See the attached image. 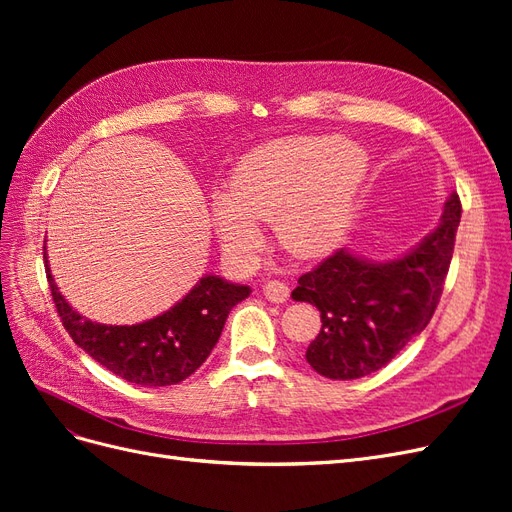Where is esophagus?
I'll use <instances>...</instances> for the list:
<instances>
[{
	"label": "esophagus",
	"instance_id": "esophagus-1",
	"mask_svg": "<svg viewBox=\"0 0 512 512\" xmlns=\"http://www.w3.org/2000/svg\"><path fill=\"white\" fill-rule=\"evenodd\" d=\"M262 292H265V297H267L271 303H284V301H288V297H290V288H288L284 282H277V280L267 282L265 288H262Z\"/></svg>",
	"mask_w": 512,
	"mask_h": 512
}]
</instances>
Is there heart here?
I'll return each instance as SVG.
<instances>
[{
  "instance_id": "b5f03b06",
  "label": "heart",
  "mask_w": 512,
  "mask_h": 512,
  "mask_svg": "<svg viewBox=\"0 0 512 512\" xmlns=\"http://www.w3.org/2000/svg\"><path fill=\"white\" fill-rule=\"evenodd\" d=\"M367 170V153L346 138L262 145L239 160L228 192L213 194L215 235L232 258H250L262 243L256 222H273L290 254L327 256L346 235Z\"/></svg>"
}]
</instances>
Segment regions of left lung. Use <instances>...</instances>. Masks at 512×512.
<instances>
[{
    "label": "left lung",
    "mask_w": 512,
    "mask_h": 512,
    "mask_svg": "<svg viewBox=\"0 0 512 512\" xmlns=\"http://www.w3.org/2000/svg\"><path fill=\"white\" fill-rule=\"evenodd\" d=\"M461 203L451 192L427 237L391 260H369L348 247L299 277L294 301L318 307L322 329L305 359L320 376L354 380L374 374L421 335L436 312L453 258Z\"/></svg>",
    "instance_id": "left-lung-1"
}]
</instances>
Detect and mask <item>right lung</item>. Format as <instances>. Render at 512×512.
Instances as JSON below:
<instances>
[{"label": "right lung", "mask_w": 512, "mask_h": 512, "mask_svg": "<svg viewBox=\"0 0 512 512\" xmlns=\"http://www.w3.org/2000/svg\"><path fill=\"white\" fill-rule=\"evenodd\" d=\"M44 267L57 314L74 344L115 376L141 386L179 384L207 361L230 309L252 288L220 275H203L160 316L136 324H102L81 316L59 292L44 245Z\"/></svg>", "instance_id": "1"}]
</instances>
